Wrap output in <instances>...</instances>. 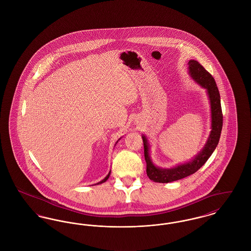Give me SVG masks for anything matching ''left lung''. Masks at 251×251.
<instances>
[{"mask_svg": "<svg viewBox=\"0 0 251 251\" xmlns=\"http://www.w3.org/2000/svg\"><path fill=\"white\" fill-rule=\"evenodd\" d=\"M188 74L190 77L198 84L202 89L206 90L211 107V132L204 147L198 155L182 163H178L171 168H161L157 166L150 156V144L145 135H142L145 147V158L146 161V174L154 182L168 183L176 181L195 174L200 169L211 157L219 143L223 126V114L221 108L220 94L216 83L211 75L200 65L198 61L191 59L188 62Z\"/></svg>", "mask_w": 251, "mask_h": 251, "instance_id": "1", "label": "left lung"}]
</instances>
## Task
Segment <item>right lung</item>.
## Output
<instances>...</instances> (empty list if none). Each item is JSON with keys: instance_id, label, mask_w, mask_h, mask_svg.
Listing matches in <instances>:
<instances>
[{"instance_id": "1", "label": "right lung", "mask_w": 251, "mask_h": 251, "mask_svg": "<svg viewBox=\"0 0 251 251\" xmlns=\"http://www.w3.org/2000/svg\"><path fill=\"white\" fill-rule=\"evenodd\" d=\"M120 140H121V138H120L119 140H118V141H117V142H116V144H117V143H118V142H119ZM116 144H115V145H116ZM110 172H111V171H109V173H108V174H107V175H106V177H105V178H104V179H102V180H101V181H99V182H98V183H96V184H97V185L102 184V183H104V182H106V180H107V179H108V177H109V176H110Z\"/></svg>"}]
</instances>
